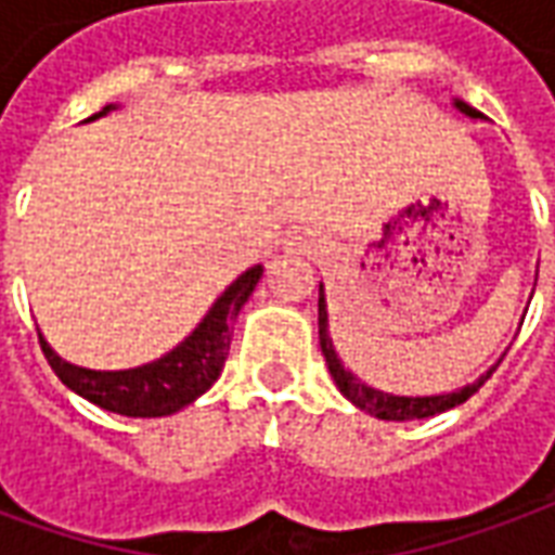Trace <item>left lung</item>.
<instances>
[{"label":"left lung","mask_w":555,"mask_h":555,"mask_svg":"<svg viewBox=\"0 0 555 555\" xmlns=\"http://www.w3.org/2000/svg\"><path fill=\"white\" fill-rule=\"evenodd\" d=\"M455 106L464 112V115L470 117H482L476 108H470L467 103H461L455 100ZM319 346H322V354H325L327 370L334 375V382H337L339 393L349 399L351 405H358L361 411H370L372 416H378V420H426V416L443 414L449 408L461 405V402H467L479 387H482L488 378L493 375V370L500 366H493L479 378V382L467 384V387H461V390H452V393H440V396H390L382 393V390H372L366 384H361L354 375H351L343 363H339L337 351H334V343H331V334H327V310H325V295H322V286H319Z\"/></svg>","instance_id":"8db88e82"}]
</instances>
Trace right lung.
I'll return each instance as SVG.
<instances>
[{
  "instance_id": "add662e5",
  "label": "right lung",
  "mask_w": 555,
  "mask_h": 555,
  "mask_svg": "<svg viewBox=\"0 0 555 555\" xmlns=\"http://www.w3.org/2000/svg\"><path fill=\"white\" fill-rule=\"evenodd\" d=\"M108 108L112 106L96 112L88 120L106 115ZM260 278L262 266H254L245 274H238L216 305L209 307V313L194 327L192 337H185L177 349L168 351L159 361L144 363L135 370L96 372L73 366V363L62 361L43 337H38L40 349H43V358L50 361L52 372L62 378V384H67L73 393H79L88 402L124 416H168L180 408L192 405L197 396L206 393L216 384L224 370V361H228L233 322Z\"/></svg>"
}]
</instances>
